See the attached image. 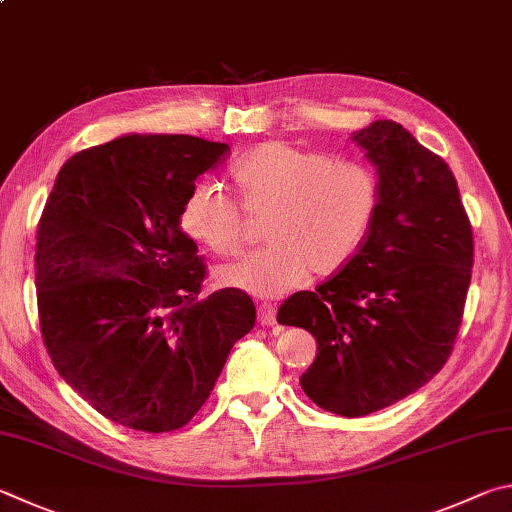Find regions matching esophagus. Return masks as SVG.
I'll list each match as a JSON object with an SVG mask.
<instances>
[{
	"instance_id": "1",
	"label": "esophagus",
	"mask_w": 512,
	"mask_h": 512,
	"mask_svg": "<svg viewBox=\"0 0 512 512\" xmlns=\"http://www.w3.org/2000/svg\"><path fill=\"white\" fill-rule=\"evenodd\" d=\"M258 324L261 326L276 324V308L272 306V303H261V306H258Z\"/></svg>"
}]
</instances>
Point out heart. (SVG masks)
Masks as SVG:
<instances>
[{
  "label": "heart",
  "mask_w": 512,
  "mask_h": 512,
  "mask_svg": "<svg viewBox=\"0 0 512 512\" xmlns=\"http://www.w3.org/2000/svg\"><path fill=\"white\" fill-rule=\"evenodd\" d=\"M233 182L249 215H267L258 254L224 267L220 279L258 297H281L310 274L346 270L375 227L382 202L380 177L362 161L321 150L263 143L238 161ZM179 229L215 256H238L247 245L245 220L220 188L195 184L179 206Z\"/></svg>",
  "instance_id": "1"
}]
</instances>
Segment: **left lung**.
<instances>
[{"label": "left lung", "instance_id": "1", "mask_svg": "<svg viewBox=\"0 0 512 512\" xmlns=\"http://www.w3.org/2000/svg\"><path fill=\"white\" fill-rule=\"evenodd\" d=\"M378 168L382 202L355 261L279 308L317 357L301 389L330 414L360 418L407 398L443 369L468 299L474 238L450 166L396 121L353 134Z\"/></svg>", "mask_w": 512, "mask_h": 512}]
</instances>
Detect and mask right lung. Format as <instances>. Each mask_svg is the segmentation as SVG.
Wrapping results in <instances>:
<instances>
[{
	"label": "right lung",
	"mask_w": 512,
	"mask_h": 512,
	"mask_svg": "<svg viewBox=\"0 0 512 512\" xmlns=\"http://www.w3.org/2000/svg\"><path fill=\"white\" fill-rule=\"evenodd\" d=\"M227 155L188 134H130L76 152L47 197L35 236L44 346L112 423L184 427L254 328L247 292L202 294L204 258L177 220L195 179Z\"/></svg>",
	"instance_id": "right-lung-1"
}]
</instances>
